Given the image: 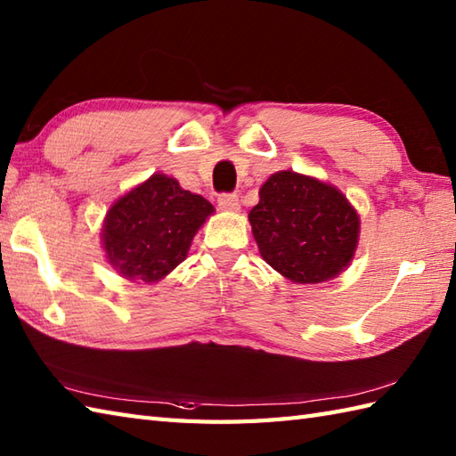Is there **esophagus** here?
<instances>
[{
  "instance_id": "esophagus-1",
  "label": "esophagus",
  "mask_w": 456,
  "mask_h": 456,
  "mask_svg": "<svg viewBox=\"0 0 456 456\" xmlns=\"http://www.w3.org/2000/svg\"><path fill=\"white\" fill-rule=\"evenodd\" d=\"M217 203H219V208L227 209V211H239V208H240L237 193H221V196L217 198Z\"/></svg>"
}]
</instances>
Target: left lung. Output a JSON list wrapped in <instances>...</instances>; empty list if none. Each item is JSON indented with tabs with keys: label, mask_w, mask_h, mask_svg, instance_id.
Listing matches in <instances>:
<instances>
[{
	"label": "left lung",
	"mask_w": 456,
	"mask_h": 456,
	"mask_svg": "<svg viewBox=\"0 0 456 456\" xmlns=\"http://www.w3.org/2000/svg\"><path fill=\"white\" fill-rule=\"evenodd\" d=\"M248 221L266 263L296 284H319L351 263L361 219L331 183L292 170L273 174Z\"/></svg>",
	"instance_id": "8db88e82"
}]
</instances>
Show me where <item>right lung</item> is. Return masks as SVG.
<instances>
[{
  "mask_svg": "<svg viewBox=\"0 0 456 456\" xmlns=\"http://www.w3.org/2000/svg\"><path fill=\"white\" fill-rule=\"evenodd\" d=\"M213 211L206 198L180 188L178 180L152 174L105 216L102 243L108 263L127 280L159 282L186 260Z\"/></svg>",
  "mask_w": 456,
  "mask_h": 456,
  "instance_id": "1",
  "label": "right lung"
}]
</instances>
